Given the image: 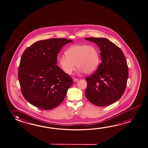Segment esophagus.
Here are the masks:
<instances>
[{"mask_svg":"<svg viewBox=\"0 0 148 148\" xmlns=\"http://www.w3.org/2000/svg\"><path fill=\"white\" fill-rule=\"evenodd\" d=\"M78 79H76V78H73V82H76L78 81Z\"/></svg>","mask_w":148,"mask_h":148,"instance_id":"34e87169","label":"esophagus"}]
</instances>
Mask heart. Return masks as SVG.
Returning a JSON list of instances; mask_svg holds the SVG:
<instances>
[{
	"label": "heart",
	"mask_w": 148,
	"mask_h": 148,
	"mask_svg": "<svg viewBox=\"0 0 148 148\" xmlns=\"http://www.w3.org/2000/svg\"><path fill=\"white\" fill-rule=\"evenodd\" d=\"M65 54L66 56L58 58V62L67 74L72 73L75 69L76 65L79 72L88 74L95 72L99 66L100 53L94 46L84 44L73 45L67 49Z\"/></svg>",
	"instance_id": "obj_1"
}]
</instances>
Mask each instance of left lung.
I'll use <instances>...</instances> for the list:
<instances>
[{"label":"left lung","mask_w":148,"mask_h":148,"mask_svg":"<svg viewBox=\"0 0 148 148\" xmlns=\"http://www.w3.org/2000/svg\"><path fill=\"white\" fill-rule=\"evenodd\" d=\"M85 39L99 46L102 62L96 72L85 79V97L95 106H109L119 100L125 90L128 78L125 57L120 48L106 38Z\"/></svg>","instance_id":"obj_1"}]
</instances>
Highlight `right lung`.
Wrapping results in <instances>:
<instances>
[{
    "instance_id": "obj_1",
    "label": "right lung",
    "mask_w": 148,
    "mask_h": 148,
    "mask_svg": "<svg viewBox=\"0 0 148 148\" xmlns=\"http://www.w3.org/2000/svg\"><path fill=\"white\" fill-rule=\"evenodd\" d=\"M72 40L38 41L21 56L18 79L25 99L39 109L51 110L63 102L73 84L72 77L56 65L60 49Z\"/></svg>"
}]
</instances>
